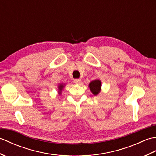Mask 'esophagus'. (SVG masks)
Masks as SVG:
<instances>
[{
	"mask_svg": "<svg viewBox=\"0 0 156 156\" xmlns=\"http://www.w3.org/2000/svg\"><path fill=\"white\" fill-rule=\"evenodd\" d=\"M74 82L75 84H80V83H81V80L80 79H75Z\"/></svg>",
	"mask_w": 156,
	"mask_h": 156,
	"instance_id": "34e87169",
	"label": "esophagus"
}]
</instances>
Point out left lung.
<instances>
[{
    "instance_id": "1",
    "label": "left lung",
    "mask_w": 156,
    "mask_h": 156,
    "mask_svg": "<svg viewBox=\"0 0 156 156\" xmlns=\"http://www.w3.org/2000/svg\"><path fill=\"white\" fill-rule=\"evenodd\" d=\"M102 82L99 79H96L94 80H92L88 84V87L90 88L91 92L94 96H97L100 92L101 91Z\"/></svg>"
}]
</instances>
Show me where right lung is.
Listing matches in <instances>:
<instances>
[{"label": "right lung", "instance_id": "right-lung-1", "mask_svg": "<svg viewBox=\"0 0 156 156\" xmlns=\"http://www.w3.org/2000/svg\"><path fill=\"white\" fill-rule=\"evenodd\" d=\"M64 87H65V84L60 83V84H58V94H59V95H61L63 89L64 88Z\"/></svg>", "mask_w": 156, "mask_h": 156}]
</instances>
